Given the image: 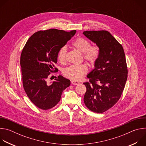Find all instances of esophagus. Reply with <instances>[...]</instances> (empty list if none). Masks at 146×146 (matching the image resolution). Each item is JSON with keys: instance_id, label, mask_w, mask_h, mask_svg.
Masks as SVG:
<instances>
[{"instance_id": "1", "label": "esophagus", "mask_w": 146, "mask_h": 146, "mask_svg": "<svg viewBox=\"0 0 146 146\" xmlns=\"http://www.w3.org/2000/svg\"><path fill=\"white\" fill-rule=\"evenodd\" d=\"M71 82H72V84H73V85H78V84H80V82H79L78 81H74V80H72V81H71Z\"/></svg>"}]
</instances>
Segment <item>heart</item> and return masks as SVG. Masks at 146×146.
Instances as JSON below:
<instances>
[{
    "mask_svg": "<svg viewBox=\"0 0 146 146\" xmlns=\"http://www.w3.org/2000/svg\"><path fill=\"white\" fill-rule=\"evenodd\" d=\"M73 46L82 53L84 59L90 64H95L100 56V49L96 45L91 46V43L85 38L77 37L72 43ZM67 47L62 46L58 52V59L64 63L66 59ZM88 72V67L84 64L73 65L65 68L64 74L65 77L73 80H80L84 74Z\"/></svg>",
    "mask_w": 146,
    "mask_h": 146,
    "instance_id": "heart-1",
    "label": "heart"
}]
</instances>
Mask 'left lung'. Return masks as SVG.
<instances>
[{"instance_id": "1", "label": "left lung", "mask_w": 146, "mask_h": 146, "mask_svg": "<svg viewBox=\"0 0 146 146\" xmlns=\"http://www.w3.org/2000/svg\"><path fill=\"white\" fill-rule=\"evenodd\" d=\"M99 47L100 56L95 69L88 75L89 82L84 97L86 107L96 113L112 108L119 99L128 77V69L123 47L107 31L83 32Z\"/></svg>"}]
</instances>
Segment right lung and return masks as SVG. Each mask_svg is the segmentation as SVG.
<instances>
[{"label":"right lung","mask_w":146,"mask_h":146,"mask_svg":"<svg viewBox=\"0 0 146 146\" xmlns=\"http://www.w3.org/2000/svg\"><path fill=\"white\" fill-rule=\"evenodd\" d=\"M76 31L66 32L51 29L32 35L21 55L20 65L24 89L31 101L38 108L48 110L60 101L62 92L70 85V81L62 76L47 82L51 73L56 72L59 49L64 46Z\"/></svg>","instance_id":"right-lung-1"}]
</instances>
